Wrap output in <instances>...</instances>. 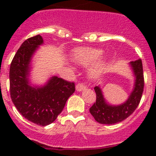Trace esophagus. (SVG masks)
Segmentation results:
<instances>
[{
  "label": "esophagus",
  "mask_w": 156,
  "mask_h": 156,
  "mask_svg": "<svg viewBox=\"0 0 156 156\" xmlns=\"http://www.w3.org/2000/svg\"><path fill=\"white\" fill-rule=\"evenodd\" d=\"M76 89L77 91H82V90L86 89V86L83 83H78L76 86Z\"/></svg>",
  "instance_id": "1"
}]
</instances>
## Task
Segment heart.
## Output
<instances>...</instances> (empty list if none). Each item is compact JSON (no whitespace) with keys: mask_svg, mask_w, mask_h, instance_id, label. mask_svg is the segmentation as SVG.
<instances>
[{"mask_svg":"<svg viewBox=\"0 0 156 156\" xmlns=\"http://www.w3.org/2000/svg\"><path fill=\"white\" fill-rule=\"evenodd\" d=\"M101 55L100 50L91 48H80L76 49L73 53V59L77 64L81 66H88L96 61ZM105 62L104 59H100L94 64L90 69V75L95 77L99 75L104 68Z\"/></svg>","mask_w":156,"mask_h":156,"instance_id":"1","label":"heart"}]
</instances>
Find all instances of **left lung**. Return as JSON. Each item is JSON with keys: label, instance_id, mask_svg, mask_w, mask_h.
<instances>
[{"label": "left lung", "instance_id": "8db88e82", "mask_svg": "<svg viewBox=\"0 0 156 156\" xmlns=\"http://www.w3.org/2000/svg\"><path fill=\"white\" fill-rule=\"evenodd\" d=\"M135 76L134 87L126 102L119 105H111L106 102L102 91L98 86L95 87L96 101L90 108V112L94 119L101 124H115L126 119L137 108L144 90V80L141 59L129 62Z\"/></svg>", "mask_w": 156, "mask_h": 156}]
</instances>
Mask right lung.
<instances>
[{"instance_id":"right-lung-1","label":"right lung","mask_w":156,"mask_h":156,"mask_svg":"<svg viewBox=\"0 0 156 156\" xmlns=\"http://www.w3.org/2000/svg\"><path fill=\"white\" fill-rule=\"evenodd\" d=\"M43 42L41 36L37 35L22 44L11 63L9 80L11 98L18 111L30 122L44 126L61 113L75 91V83L52 76L44 87L30 85V62Z\"/></svg>"}]
</instances>
